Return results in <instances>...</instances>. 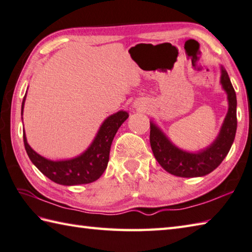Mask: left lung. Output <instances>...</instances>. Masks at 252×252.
<instances>
[{
	"label": "left lung",
	"instance_id": "8db88e82",
	"mask_svg": "<svg viewBox=\"0 0 252 252\" xmlns=\"http://www.w3.org/2000/svg\"><path fill=\"white\" fill-rule=\"evenodd\" d=\"M220 84L227 94L228 112L219 136L205 150L198 153H189L178 149L159 127L151 121L150 142L153 154L162 168L171 175L184 178L205 176L218 168L228 154L237 130V99L228 74L223 66H220Z\"/></svg>",
	"mask_w": 252,
	"mask_h": 252
}]
</instances>
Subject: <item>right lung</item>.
<instances>
[{"mask_svg":"<svg viewBox=\"0 0 252 252\" xmlns=\"http://www.w3.org/2000/svg\"><path fill=\"white\" fill-rule=\"evenodd\" d=\"M25 99H26V95L24 96L22 103V116ZM127 117H129V113L123 110L108 117L102 122L91 146L75 158L57 161L44 158L29 146L24 131L25 150L32 164L56 184L62 186L91 184L99 178L106 170L108 161H109V153L113 137L122 123L127 119Z\"/></svg>","mask_w":252,"mask_h":252,"instance_id":"1","label":"right lung"}]
</instances>
